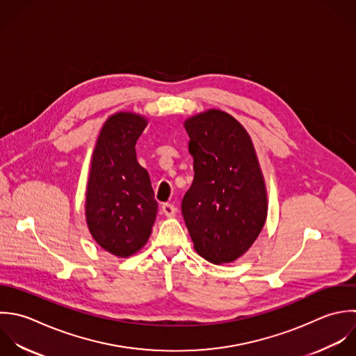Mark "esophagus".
I'll return each instance as SVG.
<instances>
[{
    "label": "esophagus",
    "mask_w": 356,
    "mask_h": 356,
    "mask_svg": "<svg viewBox=\"0 0 356 356\" xmlns=\"http://www.w3.org/2000/svg\"><path fill=\"white\" fill-rule=\"evenodd\" d=\"M176 212H177V209H176L175 205H172V204H163V205H162V213H163L165 216L172 218V216L176 215Z\"/></svg>",
    "instance_id": "obj_1"
}]
</instances>
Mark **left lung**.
<instances>
[{
	"label": "left lung",
	"mask_w": 356,
	"mask_h": 356,
	"mask_svg": "<svg viewBox=\"0 0 356 356\" xmlns=\"http://www.w3.org/2000/svg\"><path fill=\"white\" fill-rule=\"evenodd\" d=\"M194 180L181 212L195 251L229 264L245 254L268 215L265 180L250 134L232 115L209 109L184 122Z\"/></svg>",
	"instance_id": "1"
}]
</instances>
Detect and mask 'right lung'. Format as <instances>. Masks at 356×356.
<instances>
[{
  "label": "right lung",
  "mask_w": 356,
  "mask_h": 356,
  "mask_svg": "<svg viewBox=\"0 0 356 356\" xmlns=\"http://www.w3.org/2000/svg\"><path fill=\"white\" fill-rule=\"evenodd\" d=\"M145 126L141 115H112L99 131L91 158L87 226L97 244L119 258L145 245L158 212L149 175L136 156V143Z\"/></svg>",
  "instance_id": "obj_1"
}]
</instances>
